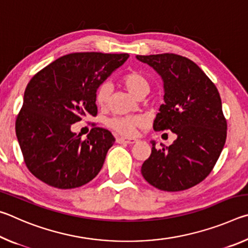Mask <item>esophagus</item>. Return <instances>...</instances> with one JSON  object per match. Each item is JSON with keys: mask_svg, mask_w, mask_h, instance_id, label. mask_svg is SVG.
<instances>
[{"mask_svg": "<svg viewBox=\"0 0 248 248\" xmlns=\"http://www.w3.org/2000/svg\"><path fill=\"white\" fill-rule=\"evenodd\" d=\"M137 139H127V138H117V143H127V144H133L137 143Z\"/></svg>", "mask_w": 248, "mask_h": 248, "instance_id": "obj_1", "label": "esophagus"}]
</instances>
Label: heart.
I'll use <instances>...</instances> for the list:
<instances>
[{
    "mask_svg": "<svg viewBox=\"0 0 248 248\" xmlns=\"http://www.w3.org/2000/svg\"><path fill=\"white\" fill-rule=\"evenodd\" d=\"M121 84L137 98L144 97L151 90L148 78L140 71H130L121 78ZM111 96V85L102 83L95 92V103L99 108H106ZM145 119L141 116H117L106 120V124L121 136L131 137L138 128L143 127Z\"/></svg>",
    "mask_w": 248,
    "mask_h": 248,
    "instance_id": "1",
    "label": "heart"
}]
</instances>
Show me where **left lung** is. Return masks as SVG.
Returning <instances> with one entry per match:
<instances>
[{
    "mask_svg": "<svg viewBox=\"0 0 248 248\" xmlns=\"http://www.w3.org/2000/svg\"><path fill=\"white\" fill-rule=\"evenodd\" d=\"M161 75L164 104L153 129L170 130L173 144L156 148L141 167L150 185L164 191L196 186L211 173L226 140V119L221 97L213 82L195 62L175 53L137 56Z\"/></svg>",
    "mask_w": 248,
    "mask_h": 248,
    "instance_id": "obj_1",
    "label": "left lung"
}]
</instances>
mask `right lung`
I'll return each instance as SVG.
<instances>
[{
    "label": "right lung",
    "mask_w": 248,
    "mask_h": 248,
    "mask_svg": "<svg viewBox=\"0 0 248 248\" xmlns=\"http://www.w3.org/2000/svg\"><path fill=\"white\" fill-rule=\"evenodd\" d=\"M128 58V53H70L33 75L15 130L25 164L35 177L59 189H72L99 173L114 136L93 124L82 140L71 125L97 115L96 90Z\"/></svg>",
    "instance_id": "right-lung-1"
}]
</instances>
